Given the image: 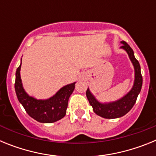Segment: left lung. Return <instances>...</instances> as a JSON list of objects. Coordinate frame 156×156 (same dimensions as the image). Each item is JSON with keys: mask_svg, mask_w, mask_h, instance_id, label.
Segmentation results:
<instances>
[{"mask_svg": "<svg viewBox=\"0 0 156 156\" xmlns=\"http://www.w3.org/2000/svg\"><path fill=\"white\" fill-rule=\"evenodd\" d=\"M121 44L122 45L120 48L123 49L128 54V56L134 68V82L130 90L119 100L105 103L100 102L98 101L89 88H87L86 92L87 98L92 106L94 113L105 119L119 118L129 112L134 105L142 87L143 80L140 73V66L138 61L134 57L133 49L125 41H121Z\"/></svg>", "mask_w": 156, "mask_h": 156, "instance_id": "8db88e82", "label": "left lung"}]
</instances>
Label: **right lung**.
I'll use <instances>...</instances> for the list:
<instances>
[{
  "label": "right lung",
  "instance_id": "1",
  "mask_svg": "<svg viewBox=\"0 0 156 156\" xmlns=\"http://www.w3.org/2000/svg\"><path fill=\"white\" fill-rule=\"evenodd\" d=\"M21 64L16 70L15 89L18 100L28 115L43 123H51L62 119L66 114L69 98L73 92L76 82L62 87L49 98L37 99L30 96L23 88L20 76Z\"/></svg>",
  "mask_w": 156,
  "mask_h": 156
}]
</instances>
